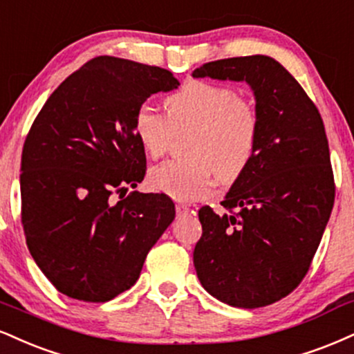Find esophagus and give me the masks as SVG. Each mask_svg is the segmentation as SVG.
Returning a JSON list of instances; mask_svg holds the SVG:
<instances>
[{"instance_id": "34e87169", "label": "esophagus", "mask_w": 354, "mask_h": 354, "mask_svg": "<svg viewBox=\"0 0 354 354\" xmlns=\"http://www.w3.org/2000/svg\"><path fill=\"white\" fill-rule=\"evenodd\" d=\"M189 212V207L186 204H176V214L178 216H186Z\"/></svg>"}]
</instances>
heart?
I'll list each match as a JSON object with an SVG mask.
<instances>
[{"mask_svg": "<svg viewBox=\"0 0 354 354\" xmlns=\"http://www.w3.org/2000/svg\"><path fill=\"white\" fill-rule=\"evenodd\" d=\"M166 117L150 105L133 115V131L142 150L158 158L174 131L193 127L186 158L168 160L151 169L148 183L178 201L204 198L214 178L237 181L252 163L259 143V112L236 88L211 80H188L165 99Z\"/></svg>", "mask_w": 354, "mask_h": 354, "instance_id": "1", "label": "heart"}]
</instances>
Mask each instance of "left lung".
I'll return each instance as SVG.
<instances>
[{
    "label": "left lung",
    "mask_w": 354,
    "mask_h": 354,
    "mask_svg": "<svg viewBox=\"0 0 354 354\" xmlns=\"http://www.w3.org/2000/svg\"><path fill=\"white\" fill-rule=\"evenodd\" d=\"M193 77L247 82L259 112L252 163L225 194L224 214L199 209L193 262L212 297L237 308L275 304L304 280L335 203L322 115L269 55L203 64Z\"/></svg>",
    "instance_id": "8db88e82"
}]
</instances>
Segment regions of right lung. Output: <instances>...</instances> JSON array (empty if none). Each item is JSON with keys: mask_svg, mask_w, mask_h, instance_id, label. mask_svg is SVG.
<instances>
[{"mask_svg": "<svg viewBox=\"0 0 354 354\" xmlns=\"http://www.w3.org/2000/svg\"><path fill=\"white\" fill-rule=\"evenodd\" d=\"M178 85L161 67L100 55L37 113L21 156V221L34 262L64 295L100 304L129 290L173 223L166 194L123 196L147 169L136 109Z\"/></svg>", "mask_w": 354, "mask_h": 354, "instance_id": "obj_1", "label": "right lung"}]
</instances>
